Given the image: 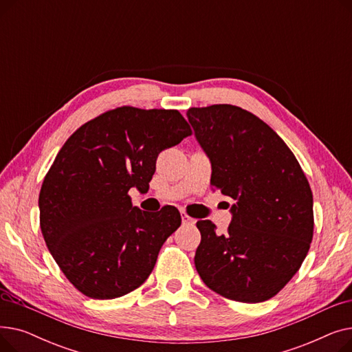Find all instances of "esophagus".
Returning <instances> with one entry per match:
<instances>
[{
	"label": "esophagus",
	"instance_id": "34e87169",
	"mask_svg": "<svg viewBox=\"0 0 352 352\" xmlns=\"http://www.w3.org/2000/svg\"><path fill=\"white\" fill-rule=\"evenodd\" d=\"M181 218H182V224H188V226L191 224L192 226L195 223V221L190 215H187L186 212H184V211L181 212Z\"/></svg>",
	"mask_w": 352,
	"mask_h": 352
}]
</instances>
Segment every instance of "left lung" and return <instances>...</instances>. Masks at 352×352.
I'll return each mask as SVG.
<instances>
[{
  "mask_svg": "<svg viewBox=\"0 0 352 352\" xmlns=\"http://www.w3.org/2000/svg\"><path fill=\"white\" fill-rule=\"evenodd\" d=\"M212 166L211 186L231 197L223 235L198 221L195 268L204 284L239 302L278 294L305 260L312 241V192L287 144L263 120L228 104L187 111Z\"/></svg>",
  "mask_w": 352,
  "mask_h": 352,
  "instance_id": "obj_1",
  "label": "left lung"
}]
</instances>
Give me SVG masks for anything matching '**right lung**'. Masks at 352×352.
<instances>
[{"label": "right lung", "instance_id": "right-lung-1", "mask_svg": "<svg viewBox=\"0 0 352 352\" xmlns=\"http://www.w3.org/2000/svg\"><path fill=\"white\" fill-rule=\"evenodd\" d=\"M191 135L177 109L121 107L85 122L63 145L40 191L45 244L68 281L94 300L134 291L150 276L179 211L133 207L146 192L158 154Z\"/></svg>", "mask_w": 352, "mask_h": 352}]
</instances>
